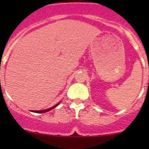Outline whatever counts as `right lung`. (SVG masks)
Listing matches in <instances>:
<instances>
[{
    "label": "right lung",
    "mask_w": 149,
    "mask_h": 149,
    "mask_svg": "<svg viewBox=\"0 0 149 149\" xmlns=\"http://www.w3.org/2000/svg\"><path fill=\"white\" fill-rule=\"evenodd\" d=\"M59 103H60V102H59V103H57V104H56V105L53 106L52 107L49 108V109H45V110H40V111H31V110L30 111L33 112V113H46V112H48V111H49L52 110V109H54V108H55V107H57V106L59 105Z\"/></svg>",
    "instance_id": "1"
}]
</instances>
